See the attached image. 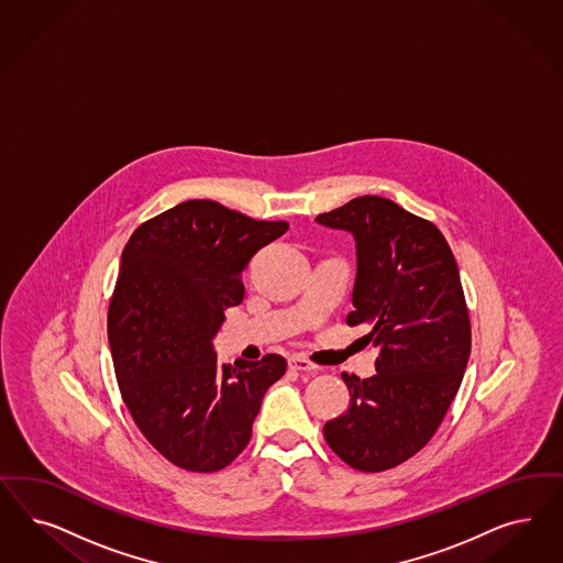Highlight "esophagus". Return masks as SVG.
<instances>
[{"label":"esophagus","instance_id":"obj_1","mask_svg":"<svg viewBox=\"0 0 563 563\" xmlns=\"http://www.w3.org/2000/svg\"><path fill=\"white\" fill-rule=\"evenodd\" d=\"M288 366H290L291 371H300V373H309V371L317 368V366L309 363L305 356H290V358H288Z\"/></svg>","mask_w":563,"mask_h":563}]
</instances>
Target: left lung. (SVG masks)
I'll list each match as a JSON object with an SVG mask.
<instances>
[{
    "label": "left lung",
    "instance_id": "left-lung-1",
    "mask_svg": "<svg viewBox=\"0 0 563 563\" xmlns=\"http://www.w3.org/2000/svg\"><path fill=\"white\" fill-rule=\"evenodd\" d=\"M356 244L354 310L379 350L368 379L342 373L350 406L325 422L329 448L347 466L389 471L435 435L471 356V319L443 234L394 200L358 197L314 219Z\"/></svg>",
    "mask_w": 563,
    "mask_h": 563
}]
</instances>
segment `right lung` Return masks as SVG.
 Returning a JSON list of instances; mask_svg holds the SVG:
<instances>
[{
  "instance_id": "1",
  "label": "right lung",
  "mask_w": 563,
  "mask_h": 563,
  "mask_svg": "<svg viewBox=\"0 0 563 563\" xmlns=\"http://www.w3.org/2000/svg\"><path fill=\"white\" fill-rule=\"evenodd\" d=\"M286 221H256L216 200H186L134 230L109 305L108 335L122 398L172 464L216 472L249 445L265 391L286 358L219 364L213 340L240 279Z\"/></svg>"
}]
</instances>
